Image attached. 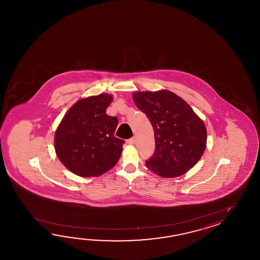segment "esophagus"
Instances as JSON below:
<instances>
[{
	"label": "esophagus",
	"mask_w": 260,
	"mask_h": 260,
	"mask_svg": "<svg viewBox=\"0 0 260 260\" xmlns=\"http://www.w3.org/2000/svg\"><path fill=\"white\" fill-rule=\"evenodd\" d=\"M126 142H127L129 145H134V144L136 143V138H129V139H127V141H126Z\"/></svg>",
	"instance_id": "obj_1"
}]
</instances>
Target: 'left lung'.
<instances>
[{"label":"left lung","instance_id":"8db88e82","mask_svg":"<svg viewBox=\"0 0 260 260\" xmlns=\"http://www.w3.org/2000/svg\"><path fill=\"white\" fill-rule=\"evenodd\" d=\"M133 100L154 130L155 151L146 166L166 178L187 173L205 152V122L185 100L168 90L138 91Z\"/></svg>","mask_w":260,"mask_h":260}]
</instances>
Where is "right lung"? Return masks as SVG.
I'll return each instance as SVG.
<instances>
[{"label": "right lung", "instance_id": "right-lung-1", "mask_svg": "<svg viewBox=\"0 0 260 260\" xmlns=\"http://www.w3.org/2000/svg\"><path fill=\"white\" fill-rule=\"evenodd\" d=\"M111 101L105 93L78 100L55 130L56 156L79 177H100L121 157L124 141L114 136L118 120L106 113Z\"/></svg>", "mask_w": 260, "mask_h": 260}]
</instances>
